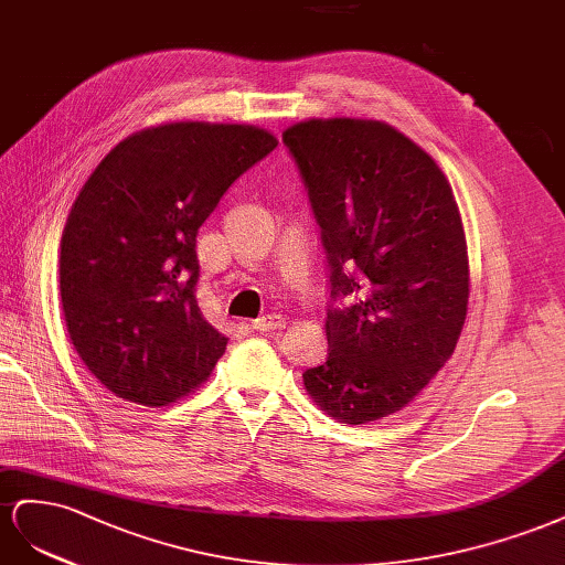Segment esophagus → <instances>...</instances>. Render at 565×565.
<instances>
[{"instance_id": "esophagus-1", "label": "esophagus", "mask_w": 565, "mask_h": 565, "mask_svg": "<svg viewBox=\"0 0 565 565\" xmlns=\"http://www.w3.org/2000/svg\"><path fill=\"white\" fill-rule=\"evenodd\" d=\"M255 331H277V329H284L286 327V319L281 315H265L260 319H255L250 324Z\"/></svg>"}]
</instances>
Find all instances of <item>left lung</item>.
I'll return each mask as SVG.
<instances>
[{
  "instance_id": "obj_1",
  "label": "left lung",
  "mask_w": 565,
  "mask_h": 565,
  "mask_svg": "<svg viewBox=\"0 0 565 565\" xmlns=\"http://www.w3.org/2000/svg\"><path fill=\"white\" fill-rule=\"evenodd\" d=\"M284 143L308 186L331 269L327 362L302 383L341 424L407 407L452 358L471 269L459 205L435 160L393 125L310 118Z\"/></svg>"
}]
</instances>
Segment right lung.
I'll return each mask as SVG.
<instances>
[{
	"mask_svg": "<svg viewBox=\"0 0 565 565\" xmlns=\"http://www.w3.org/2000/svg\"><path fill=\"white\" fill-rule=\"evenodd\" d=\"M277 143L238 122L143 127L79 189L61 236V305L79 360L116 397L168 407L213 374L230 338L196 302V234Z\"/></svg>",
	"mask_w": 565,
	"mask_h": 565,
	"instance_id": "1",
	"label": "right lung"
}]
</instances>
